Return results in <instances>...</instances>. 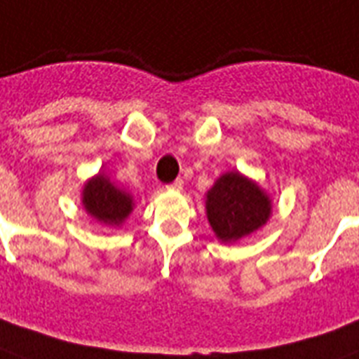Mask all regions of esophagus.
<instances>
[{
    "mask_svg": "<svg viewBox=\"0 0 359 359\" xmlns=\"http://www.w3.org/2000/svg\"><path fill=\"white\" fill-rule=\"evenodd\" d=\"M182 186H184V180L182 179H177L175 182H171V184L168 186L169 190H182Z\"/></svg>",
    "mask_w": 359,
    "mask_h": 359,
    "instance_id": "1",
    "label": "esophagus"
}]
</instances>
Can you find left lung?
<instances>
[{"mask_svg": "<svg viewBox=\"0 0 359 359\" xmlns=\"http://www.w3.org/2000/svg\"><path fill=\"white\" fill-rule=\"evenodd\" d=\"M271 215L264 191L239 173H226L207 194V218L218 239L231 243L262 228Z\"/></svg>", "mask_w": 359, "mask_h": 359, "instance_id": "left-lung-1", "label": "left lung"}]
</instances>
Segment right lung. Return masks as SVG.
<instances>
[{
  "label": "right lung",
  "instance_id": "1",
  "mask_svg": "<svg viewBox=\"0 0 359 359\" xmlns=\"http://www.w3.org/2000/svg\"><path fill=\"white\" fill-rule=\"evenodd\" d=\"M82 203L95 220L109 226H118L131 212V198L111 184V180L97 175L84 186Z\"/></svg>",
  "mask_w": 359,
  "mask_h": 359
}]
</instances>
